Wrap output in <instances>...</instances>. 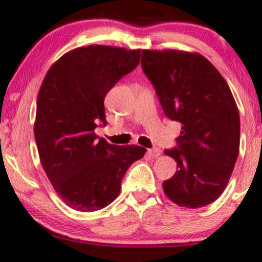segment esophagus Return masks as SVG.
<instances>
[{
    "instance_id": "esophagus-1",
    "label": "esophagus",
    "mask_w": 262,
    "mask_h": 262,
    "mask_svg": "<svg viewBox=\"0 0 262 262\" xmlns=\"http://www.w3.org/2000/svg\"><path fill=\"white\" fill-rule=\"evenodd\" d=\"M148 154H149L150 157H154V159H156V157H160L161 156V149H159V148L149 149L148 150Z\"/></svg>"
}]
</instances>
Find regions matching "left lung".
<instances>
[{"label":"left lung","mask_w":262,"mask_h":262,"mask_svg":"<svg viewBox=\"0 0 262 262\" xmlns=\"http://www.w3.org/2000/svg\"><path fill=\"white\" fill-rule=\"evenodd\" d=\"M142 69L163 112L181 124L177 146L164 154L178 169L163 191L179 206L198 209L220 198L239 150V116L230 88L205 57L143 50Z\"/></svg>","instance_id":"8db88e82"}]
</instances>
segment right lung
Instances as JSON below:
<instances>
[{
	"label": "right lung",
	"instance_id": "obj_1",
	"mask_svg": "<svg viewBox=\"0 0 262 262\" xmlns=\"http://www.w3.org/2000/svg\"><path fill=\"white\" fill-rule=\"evenodd\" d=\"M141 50L91 45L63 55L39 91L34 137L49 180L71 209L92 212L110 205L128 167L144 156L137 145H113L94 130L106 126L103 100L136 69Z\"/></svg>",
	"mask_w": 262,
	"mask_h": 262
}]
</instances>
